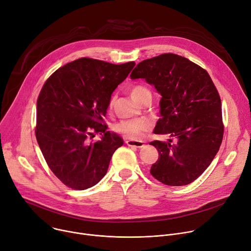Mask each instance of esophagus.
I'll return each mask as SVG.
<instances>
[{"label":"esophagus","instance_id":"esophagus-1","mask_svg":"<svg viewBox=\"0 0 251 251\" xmlns=\"http://www.w3.org/2000/svg\"><path fill=\"white\" fill-rule=\"evenodd\" d=\"M126 144L130 147H136V148H142L144 146L143 142L136 141V140H127Z\"/></svg>","mask_w":251,"mask_h":251}]
</instances>
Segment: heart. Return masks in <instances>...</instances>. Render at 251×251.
<instances>
[{
  "mask_svg": "<svg viewBox=\"0 0 251 251\" xmlns=\"http://www.w3.org/2000/svg\"><path fill=\"white\" fill-rule=\"evenodd\" d=\"M150 93L149 90L143 85H135L130 89V96L133 100L138 99L144 94ZM112 106V101L110 102V107ZM151 128V124L145 119L137 120H123L113 126V130L124 138L128 139H139L144 132Z\"/></svg>",
  "mask_w": 251,
  "mask_h": 251,
  "instance_id": "heart-1",
  "label": "heart"
}]
</instances>
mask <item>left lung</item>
<instances>
[{
    "mask_svg": "<svg viewBox=\"0 0 251 251\" xmlns=\"http://www.w3.org/2000/svg\"><path fill=\"white\" fill-rule=\"evenodd\" d=\"M130 77L145 79L162 96L153 132L171 139L150 142L159 153L151 175L169 186L191 183L210 165L223 138L221 100L210 76L190 60L167 53L140 62Z\"/></svg>",
    "mask_w": 251,
    "mask_h": 251,
    "instance_id": "obj_1",
    "label": "left lung"
}]
</instances>
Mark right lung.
Returning a JSON list of instances; mask_svg holds the SVG:
<instances>
[{
    "label": "right lung",
    "instance_id": "right-lung-1",
    "mask_svg": "<svg viewBox=\"0 0 251 251\" xmlns=\"http://www.w3.org/2000/svg\"><path fill=\"white\" fill-rule=\"evenodd\" d=\"M135 66L81 58L59 68L37 101L36 138L48 166L66 186L84 190L107 173L113 153L123 145L103 124L111 95ZM94 132L101 140L87 141Z\"/></svg>",
    "mask_w": 251,
    "mask_h": 251
}]
</instances>
